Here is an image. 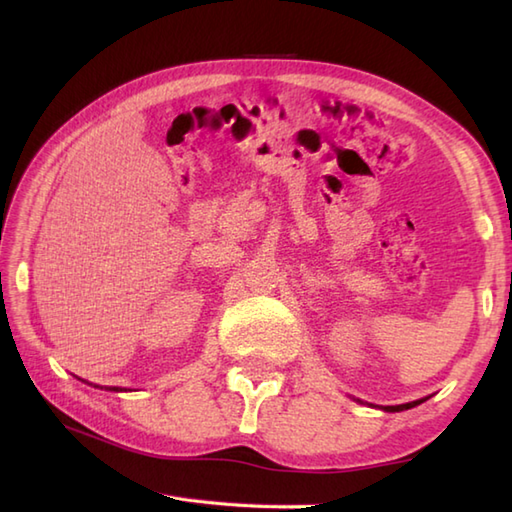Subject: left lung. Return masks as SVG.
I'll return each instance as SVG.
<instances>
[{
  "instance_id": "8db88e82",
  "label": "left lung",
  "mask_w": 512,
  "mask_h": 512,
  "mask_svg": "<svg viewBox=\"0 0 512 512\" xmlns=\"http://www.w3.org/2000/svg\"><path fill=\"white\" fill-rule=\"evenodd\" d=\"M427 398H422V400H413V402H407V405H391V407H383L385 411H405V409H411V407H416V405H420V402H424Z\"/></svg>"
}]
</instances>
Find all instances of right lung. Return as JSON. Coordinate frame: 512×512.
Segmentation results:
<instances>
[{
	"mask_svg": "<svg viewBox=\"0 0 512 512\" xmlns=\"http://www.w3.org/2000/svg\"><path fill=\"white\" fill-rule=\"evenodd\" d=\"M90 385H92V383H90ZM94 387H99V385H94ZM101 389H103V387H101ZM110 391H123V389H118V387H112Z\"/></svg>",
	"mask_w": 512,
	"mask_h": 512,
	"instance_id": "obj_1",
	"label": "right lung"
}]
</instances>
